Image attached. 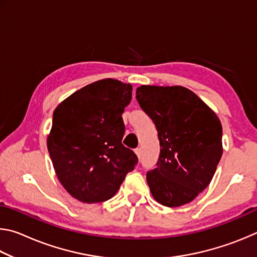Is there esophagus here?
Here are the masks:
<instances>
[{
    "label": "esophagus",
    "mask_w": 257,
    "mask_h": 257,
    "mask_svg": "<svg viewBox=\"0 0 257 257\" xmlns=\"http://www.w3.org/2000/svg\"><path fill=\"white\" fill-rule=\"evenodd\" d=\"M135 153L137 154V156H138L139 159L142 158V149H136V150H135Z\"/></svg>",
    "instance_id": "1"
}]
</instances>
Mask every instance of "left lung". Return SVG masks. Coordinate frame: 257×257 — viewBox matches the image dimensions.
I'll use <instances>...</instances> for the list:
<instances>
[{
    "instance_id": "left-lung-1",
    "label": "left lung",
    "mask_w": 257,
    "mask_h": 257,
    "mask_svg": "<svg viewBox=\"0 0 257 257\" xmlns=\"http://www.w3.org/2000/svg\"><path fill=\"white\" fill-rule=\"evenodd\" d=\"M136 98L153 120L161 146L156 168L146 173L152 195L168 207L191 202L210 184L222 156L219 118L181 86L143 85Z\"/></svg>"
}]
</instances>
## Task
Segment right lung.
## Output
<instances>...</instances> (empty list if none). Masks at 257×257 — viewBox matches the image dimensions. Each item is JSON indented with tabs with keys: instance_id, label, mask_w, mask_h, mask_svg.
Masks as SVG:
<instances>
[{
	"instance_id": "obj_1",
	"label": "right lung",
	"mask_w": 257,
	"mask_h": 257,
	"mask_svg": "<svg viewBox=\"0 0 257 257\" xmlns=\"http://www.w3.org/2000/svg\"><path fill=\"white\" fill-rule=\"evenodd\" d=\"M132 92L130 84L107 78L82 87L53 112L47 150L58 179L78 201L110 199L138 163L122 144Z\"/></svg>"
}]
</instances>
